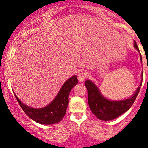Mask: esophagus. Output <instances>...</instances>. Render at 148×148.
I'll return each instance as SVG.
<instances>
[{
  "mask_svg": "<svg viewBox=\"0 0 148 148\" xmlns=\"http://www.w3.org/2000/svg\"><path fill=\"white\" fill-rule=\"evenodd\" d=\"M86 74L85 72H83V71H82V72H80L79 74H78V79L79 82H84L85 80V79H86Z\"/></svg>",
  "mask_w": 148,
  "mask_h": 148,
  "instance_id": "34e87169",
  "label": "esophagus"
}]
</instances>
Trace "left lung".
Instances as JSON below:
<instances>
[{"instance_id":"8db88e82","label":"left lung","mask_w":148,"mask_h":148,"mask_svg":"<svg viewBox=\"0 0 148 148\" xmlns=\"http://www.w3.org/2000/svg\"><path fill=\"white\" fill-rule=\"evenodd\" d=\"M134 46L140 52L137 43L134 42ZM140 59L142 61V56ZM143 75V74H142ZM142 80L140 86L137 89L131 97L120 101H112L107 99L101 94L99 88L92 81L86 80L85 86L88 92V103L92 113L101 120H112L120 117L123 113L127 111L135 102L142 85Z\"/></svg>"}]
</instances>
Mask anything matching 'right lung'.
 Returning a JSON list of instances; mask_svg holds the SVG:
<instances>
[{
  "instance_id": "1",
  "label": "right lung",
  "mask_w": 148,
  "mask_h": 148,
  "mask_svg": "<svg viewBox=\"0 0 148 148\" xmlns=\"http://www.w3.org/2000/svg\"><path fill=\"white\" fill-rule=\"evenodd\" d=\"M77 76H73L64 84L53 101L46 107L35 109L23 104L16 95V99L24 112L33 120L42 125H53L60 122L64 117L69 103V95L71 89L77 84Z\"/></svg>"
}]
</instances>
